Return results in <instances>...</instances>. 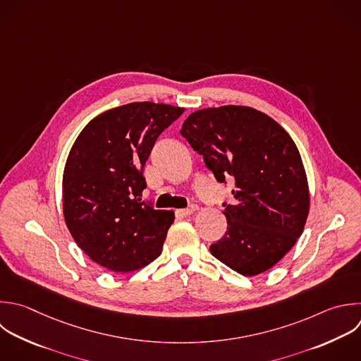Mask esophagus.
<instances>
[{
    "instance_id": "34e87169",
    "label": "esophagus",
    "mask_w": 361,
    "mask_h": 361,
    "mask_svg": "<svg viewBox=\"0 0 361 361\" xmlns=\"http://www.w3.org/2000/svg\"><path fill=\"white\" fill-rule=\"evenodd\" d=\"M196 209H197V206H196V204H190V206H189V207H186V209L176 210V214H179V216H182V217H186V216H190Z\"/></svg>"
}]
</instances>
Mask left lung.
<instances>
[{"instance_id": "1", "label": "left lung", "mask_w": 361, "mask_h": 361, "mask_svg": "<svg viewBox=\"0 0 361 361\" xmlns=\"http://www.w3.org/2000/svg\"><path fill=\"white\" fill-rule=\"evenodd\" d=\"M180 134L220 183L234 178L235 203H223L227 231L210 245L212 255L244 276L272 268L300 237L309 213L307 179L289 134L244 106L195 111Z\"/></svg>"}]
</instances>
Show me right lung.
<instances>
[{"mask_svg": "<svg viewBox=\"0 0 361 361\" xmlns=\"http://www.w3.org/2000/svg\"><path fill=\"white\" fill-rule=\"evenodd\" d=\"M185 109L137 102L93 118L76 138L63 172V214L76 244L97 264L131 272L162 250L172 210L142 202V171L157 138Z\"/></svg>", "mask_w": 361, "mask_h": 361, "instance_id": "add662e5", "label": "right lung"}]
</instances>
